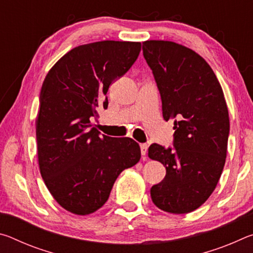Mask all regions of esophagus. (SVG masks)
Listing matches in <instances>:
<instances>
[{"label":"esophagus","instance_id":"esophagus-1","mask_svg":"<svg viewBox=\"0 0 253 253\" xmlns=\"http://www.w3.org/2000/svg\"><path fill=\"white\" fill-rule=\"evenodd\" d=\"M147 148H148V145L147 144H140V153H142L143 156L146 155Z\"/></svg>","mask_w":253,"mask_h":253}]
</instances>
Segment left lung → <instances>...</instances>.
<instances>
[{"label":"left lung","instance_id":"obj_1","mask_svg":"<svg viewBox=\"0 0 253 253\" xmlns=\"http://www.w3.org/2000/svg\"><path fill=\"white\" fill-rule=\"evenodd\" d=\"M143 53L161 92L163 117L174 119V148L152 144L165 178L151 188L153 203L174 214L200 208L219 182L228 149L230 119L222 87L209 63L172 41L143 42Z\"/></svg>","mask_w":253,"mask_h":253}]
</instances>
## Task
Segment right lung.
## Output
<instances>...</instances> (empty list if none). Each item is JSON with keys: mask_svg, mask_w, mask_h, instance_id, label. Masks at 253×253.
Instances as JSON below:
<instances>
[{"mask_svg": "<svg viewBox=\"0 0 253 253\" xmlns=\"http://www.w3.org/2000/svg\"><path fill=\"white\" fill-rule=\"evenodd\" d=\"M140 42L99 41L76 46L45 76L36 119L41 176L60 207L88 215L108 200L124 169L140 160L129 137L99 135L91 117L108 106L109 85L125 75Z\"/></svg>", "mask_w": 253, "mask_h": 253, "instance_id": "add662e5", "label": "right lung"}]
</instances>
